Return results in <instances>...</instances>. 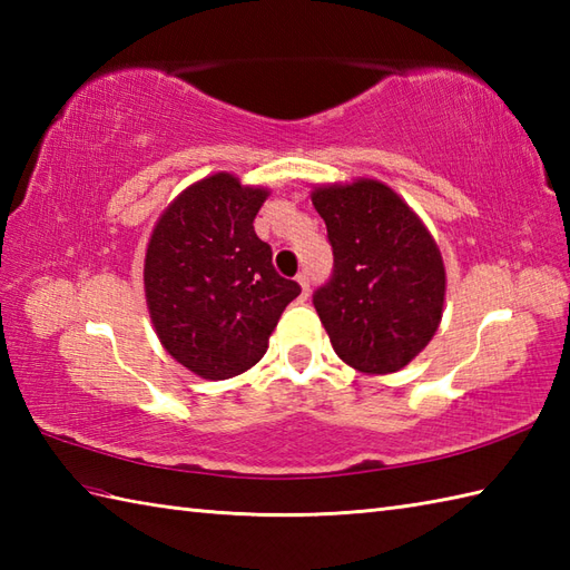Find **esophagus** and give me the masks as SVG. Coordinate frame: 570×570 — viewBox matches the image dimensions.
Segmentation results:
<instances>
[{
    "mask_svg": "<svg viewBox=\"0 0 570 570\" xmlns=\"http://www.w3.org/2000/svg\"><path fill=\"white\" fill-rule=\"evenodd\" d=\"M296 282H298V286H301V298H308V294H311L308 276H306V274H298V276H296Z\"/></svg>",
    "mask_w": 570,
    "mask_h": 570,
    "instance_id": "obj_1",
    "label": "esophagus"
}]
</instances>
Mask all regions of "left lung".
Here are the masks:
<instances>
[{
    "instance_id": "1",
    "label": "left lung",
    "mask_w": 570,
    "mask_h": 570,
    "mask_svg": "<svg viewBox=\"0 0 570 570\" xmlns=\"http://www.w3.org/2000/svg\"><path fill=\"white\" fill-rule=\"evenodd\" d=\"M328 227L333 276L313 296L335 355L362 374H392L441 325L445 266L429 227L374 178L311 190Z\"/></svg>"
}]
</instances>
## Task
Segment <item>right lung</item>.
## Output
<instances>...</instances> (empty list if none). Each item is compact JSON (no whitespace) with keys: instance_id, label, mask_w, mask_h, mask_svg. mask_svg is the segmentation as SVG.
Masks as SVG:
<instances>
[{"instance_id":"1","label":"right lung","mask_w":570,"mask_h":570,"mask_svg":"<svg viewBox=\"0 0 570 570\" xmlns=\"http://www.w3.org/2000/svg\"><path fill=\"white\" fill-rule=\"evenodd\" d=\"M269 188L205 176L168 203L144 257V296L164 350L203 380H229L264 357L301 294L254 233Z\"/></svg>"}]
</instances>
